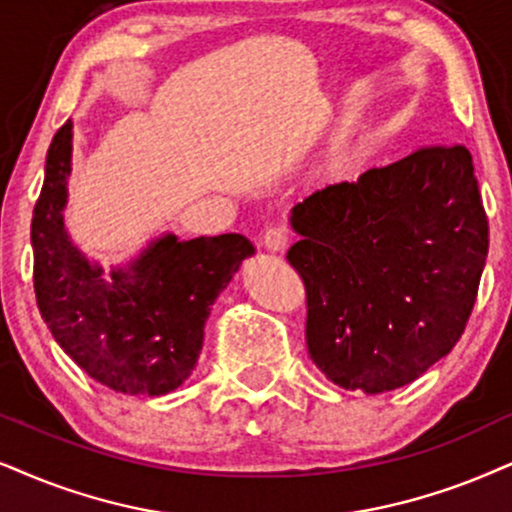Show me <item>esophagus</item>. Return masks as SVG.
I'll list each match as a JSON object with an SVG mask.
<instances>
[{
  "mask_svg": "<svg viewBox=\"0 0 512 512\" xmlns=\"http://www.w3.org/2000/svg\"><path fill=\"white\" fill-rule=\"evenodd\" d=\"M262 243L271 252H283L288 248V231L283 226H271V229L264 231Z\"/></svg>",
  "mask_w": 512,
  "mask_h": 512,
  "instance_id": "esophagus-1",
  "label": "esophagus"
}]
</instances>
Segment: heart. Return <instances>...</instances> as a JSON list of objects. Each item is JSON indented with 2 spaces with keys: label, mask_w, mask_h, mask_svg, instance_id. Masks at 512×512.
Masks as SVG:
<instances>
[{
  "label": "heart",
  "mask_w": 512,
  "mask_h": 512,
  "mask_svg": "<svg viewBox=\"0 0 512 512\" xmlns=\"http://www.w3.org/2000/svg\"><path fill=\"white\" fill-rule=\"evenodd\" d=\"M368 153V144L364 134L357 127H345L335 141L326 160H323V174L328 179H347L349 174L357 172V167L364 163Z\"/></svg>",
  "instance_id": "b5f03b06"
}]
</instances>
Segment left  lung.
<instances>
[{
  "label": "left lung",
  "instance_id": "1",
  "mask_svg": "<svg viewBox=\"0 0 512 512\" xmlns=\"http://www.w3.org/2000/svg\"><path fill=\"white\" fill-rule=\"evenodd\" d=\"M307 349L342 390L409 385L454 349L477 297L489 224L465 146H428L290 210Z\"/></svg>",
  "mask_w": 512,
  "mask_h": 512
}]
</instances>
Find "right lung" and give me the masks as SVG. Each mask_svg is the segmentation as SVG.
<instances>
[{
    "label": "right lung",
    "instance_id": "right-lung-1",
    "mask_svg": "<svg viewBox=\"0 0 512 512\" xmlns=\"http://www.w3.org/2000/svg\"><path fill=\"white\" fill-rule=\"evenodd\" d=\"M70 163L73 120L51 141L32 212L42 319L63 352L108 390L148 397L177 390L196 368L212 304L255 248L241 234L191 241L163 234L106 274L63 222Z\"/></svg>",
    "mask_w": 512,
    "mask_h": 512
}]
</instances>
